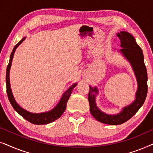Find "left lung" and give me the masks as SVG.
I'll use <instances>...</instances> for the list:
<instances>
[{
	"label": "left lung",
	"instance_id": "8db88e82",
	"mask_svg": "<svg viewBox=\"0 0 153 153\" xmlns=\"http://www.w3.org/2000/svg\"><path fill=\"white\" fill-rule=\"evenodd\" d=\"M120 40L121 49L120 51L130 62L134 71L138 82V90L136 93L135 101L130 105L123 108L120 113L117 115H108L102 112L95 104V95L92 93H97L96 88H92L90 86L88 101L90 111L96 120L100 123L107 125H120L129 120L143 105L148 93V74L146 67L144 63L143 51L137 45L132 35L125 31H121L117 34Z\"/></svg>",
	"mask_w": 153,
	"mask_h": 153
}]
</instances>
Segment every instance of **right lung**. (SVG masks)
I'll return each mask as SVG.
<instances>
[{
    "mask_svg": "<svg viewBox=\"0 0 153 153\" xmlns=\"http://www.w3.org/2000/svg\"><path fill=\"white\" fill-rule=\"evenodd\" d=\"M25 39V37H24L19 42L14 46L13 50H12L11 55H10V61L9 63L7 65V71H6V85H7V94L8 99L10 100V104H12V107L14 108V109L19 114L21 115L23 118L26 119V120H28V122L34 125H45V124H49L53 122L54 120H57L58 118H59L60 116H62V114H63L65 111L67 103L69 98L70 97V95L72 94V90L74 88V87L76 85V83H75L71 86L65 93H64V95H62V97L59 102V103L53 110L50 111L49 112L47 113H42V114H32L27 111L23 109L20 106H19L17 103H16L15 100L14 99L13 95H12L11 88H10V67H11V63L12 58H13L14 53L15 52V50L16 48L18 47L19 45H20L23 41Z\"/></svg>",
    "mask_w": 153,
    "mask_h": 153,
    "instance_id": "obj_1",
    "label": "right lung"
}]
</instances>
